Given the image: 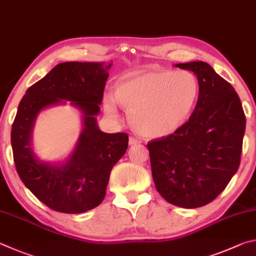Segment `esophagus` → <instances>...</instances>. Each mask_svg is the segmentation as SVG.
Masks as SVG:
<instances>
[{"mask_svg": "<svg viewBox=\"0 0 256 256\" xmlns=\"http://www.w3.org/2000/svg\"><path fill=\"white\" fill-rule=\"evenodd\" d=\"M142 140L140 138H135V137H129V145H136V144H140Z\"/></svg>", "mask_w": 256, "mask_h": 256, "instance_id": "esophagus-1", "label": "esophagus"}]
</instances>
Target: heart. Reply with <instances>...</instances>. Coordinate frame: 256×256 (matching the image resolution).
Returning a JSON list of instances; mask_svg holds the SVG:
<instances>
[{"instance_id":"heart-1","label":"heart","mask_w":256,"mask_h":256,"mask_svg":"<svg viewBox=\"0 0 256 256\" xmlns=\"http://www.w3.org/2000/svg\"><path fill=\"white\" fill-rule=\"evenodd\" d=\"M200 84L188 70L150 72L121 82L116 100L129 110V119L144 136L160 137L176 132L184 122L198 101ZM106 110L114 116V100Z\"/></svg>"}]
</instances>
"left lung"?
<instances>
[{"label": "left lung", "instance_id": "1", "mask_svg": "<svg viewBox=\"0 0 256 256\" xmlns=\"http://www.w3.org/2000/svg\"><path fill=\"white\" fill-rule=\"evenodd\" d=\"M200 84L189 120L147 142L156 190L168 202L198 208L225 190L240 164L246 119L238 94L204 62L176 64Z\"/></svg>", "mask_w": 256, "mask_h": 256}]
</instances>
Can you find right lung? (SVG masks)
Masks as SVG:
<instances>
[{
	"instance_id": "1",
	"label": "right lung",
	"mask_w": 256,
	"mask_h": 256,
	"mask_svg": "<svg viewBox=\"0 0 256 256\" xmlns=\"http://www.w3.org/2000/svg\"><path fill=\"white\" fill-rule=\"evenodd\" d=\"M111 65L58 64L26 90L18 108L11 130L16 172L36 198L55 212L82 214L98 207L104 199L112 168L127 150V134L102 132L96 119ZM62 100H72L82 110L84 129L69 160L62 166H49L34 156L30 132L38 111Z\"/></svg>"
}]
</instances>
